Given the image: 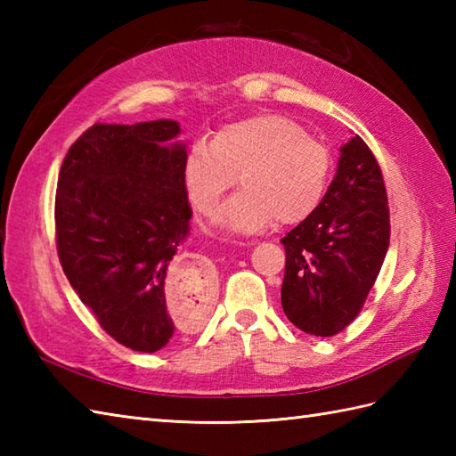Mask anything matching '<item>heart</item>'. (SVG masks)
<instances>
[{
  "label": "heart",
  "mask_w": 456,
  "mask_h": 456,
  "mask_svg": "<svg viewBox=\"0 0 456 456\" xmlns=\"http://www.w3.org/2000/svg\"><path fill=\"white\" fill-rule=\"evenodd\" d=\"M333 157L302 125L280 113H258L227 123L211 141H196L186 152L182 182L191 208L209 213L239 182L217 221L253 233L276 219L297 225L323 201Z\"/></svg>",
  "instance_id": "1"
}]
</instances>
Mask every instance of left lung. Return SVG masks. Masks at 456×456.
Wrapping results in <instances>:
<instances>
[{"label": "left lung", "mask_w": 456, "mask_h": 456, "mask_svg": "<svg viewBox=\"0 0 456 456\" xmlns=\"http://www.w3.org/2000/svg\"><path fill=\"white\" fill-rule=\"evenodd\" d=\"M282 307L307 335L333 337L361 314L390 245L386 183L370 147L354 134L341 149L323 201L282 239Z\"/></svg>", "instance_id": "1"}]
</instances>
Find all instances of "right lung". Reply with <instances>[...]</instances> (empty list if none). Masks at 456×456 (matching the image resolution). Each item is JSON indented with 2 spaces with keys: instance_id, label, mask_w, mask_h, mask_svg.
<instances>
[{
  "instance_id": "1",
  "label": "right lung",
  "mask_w": 456,
  "mask_h": 456,
  "mask_svg": "<svg viewBox=\"0 0 456 456\" xmlns=\"http://www.w3.org/2000/svg\"><path fill=\"white\" fill-rule=\"evenodd\" d=\"M176 121L94 123L58 174L56 250L68 282L119 345L154 353L170 341L164 280L188 235L186 149Z\"/></svg>"
}]
</instances>
